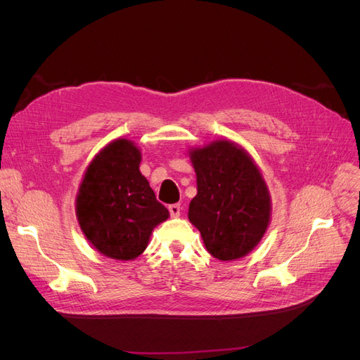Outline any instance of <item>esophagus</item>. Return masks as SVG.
I'll list each match as a JSON object with an SVG mask.
<instances>
[{
    "mask_svg": "<svg viewBox=\"0 0 360 360\" xmlns=\"http://www.w3.org/2000/svg\"><path fill=\"white\" fill-rule=\"evenodd\" d=\"M168 210H169V214L172 217H179L180 213H181V207H180V204H171L168 207Z\"/></svg>",
    "mask_w": 360,
    "mask_h": 360,
    "instance_id": "1",
    "label": "esophagus"
}]
</instances>
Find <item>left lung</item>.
I'll return each mask as SVG.
<instances>
[{"instance_id":"obj_1","label":"left lung","mask_w":360,"mask_h":360,"mask_svg":"<svg viewBox=\"0 0 360 360\" xmlns=\"http://www.w3.org/2000/svg\"><path fill=\"white\" fill-rule=\"evenodd\" d=\"M197 174V195L189 221L209 252L222 261L248 255L270 222V193L254 159L231 141L221 139L189 151Z\"/></svg>"}]
</instances>
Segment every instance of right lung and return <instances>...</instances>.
Here are the masks:
<instances>
[{"label": "right lung", "instance_id": "add662e5", "mask_svg": "<svg viewBox=\"0 0 360 360\" xmlns=\"http://www.w3.org/2000/svg\"><path fill=\"white\" fill-rule=\"evenodd\" d=\"M139 163V148L118 138L96 155L84 174L76 217L86 240L105 257L135 259L146 250L153 228L169 216Z\"/></svg>", "mask_w": 360, "mask_h": 360}]
</instances>
